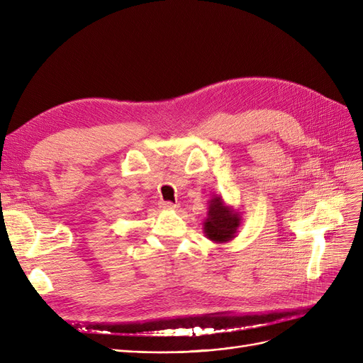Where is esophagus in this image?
Instances as JSON below:
<instances>
[{
  "mask_svg": "<svg viewBox=\"0 0 363 363\" xmlns=\"http://www.w3.org/2000/svg\"><path fill=\"white\" fill-rule=\"evenodd\" d=\"M160 207H163V208H168V211H172V208H177V207H179V204L171 203V201H162V203H160Z\"/></svg>",
  "mask_w": 363,
  "mask_h": 363,
  "instance_id": "34e87169",
  "label": "esophagus"
}]
</instances>
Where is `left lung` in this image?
Returning <instances> with one entry per match:
<instances>
[{"instance_id":"obj_1","label":"left lung","mask_w":363,"mask_h":363,"mask_svg":"<svg viewBox=\"0 0 363 363\" xmlns=\"http://www.w3.org/2000/svg\"><path fill=\"white\" fill-rule=\"evenodd\" d=\"M240 225V213L232 206H225L221 196H215L208 201L207 218L203 224L206 236L216 244L233 239Z\"/></svg>"}]
</instances>
